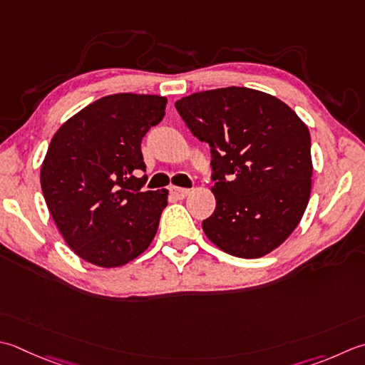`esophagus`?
Listing matches in <instances>:
<instances>
[{
    "mask_svg": "<svg viewBox=\"0 0 365 365\" xmlns=\"http://www.w3.org/2000/svg\"><path fill=\"white\" fill-rule=\"evenodd\" d=\"M170 195H173L175 199H185L190 195V190L187 188H178V187H170L169 188Z\"/></svg>",
    "mask_w": 365,
    "mask_h": 365,
    "instance_id": "obj_1",
    "label": "esophagus"
}]
</instances>
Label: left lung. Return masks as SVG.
I'll return each instance as SVG.
<instances>
[{
  "instance_id": "obj_1",
  "label": "left lung",
  "mask_w": 365,
  "mask_h": 365,
  "mask_svg": "<svg viewBox=\"0 0 365 365\" xmlns=\"http://www.w3.org/2000/svg\"><path fill=\"white\" fill-rule=\"evenodd\" d=\"M175 109L210 147L217 207L202 221L212 244L261 258L301 221L312 191L310 133L280 99L245 87L192 93Z\"/></svg>"
}]
</instances>
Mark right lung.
Segmentation results:
<instances>
[{"label": "right lung", "instance_id": "obj_1", "mask_svg": "<svg viewBox=\"0 0 365 365\" xmlns=\"http://www.w3.org/2000/svg\"><path fill=\"white\" fill-rule=\"evenodd\" d=\"M168 99L117 93L60 126L41 166V188L56 227L78 258L118 267L152 244L168 190L147 182L142 138L164 117Z\"/></svg>", "mask_w": 365, "mask_h": 365}]
</instances>
